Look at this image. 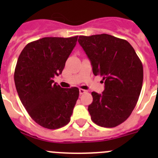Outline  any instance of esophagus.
Segmentation results:
<instances>
[{
  "instance_id": "obj_1",
  "label": "esophagus",
  "mask_w": 158,
  "mask_h": 158,
  "mask_svg": "<svg viewBox=\"0 0 158 158\" xmlns=\"http://www.w3.org/2000/svg\"><path fill=\"white\" fill-rule=\"evenodd\" d=\"M85 92H86V91L84 90V89H79V94H80V95H82V94L85 93Z\"/></svg>"
}]
</instances>
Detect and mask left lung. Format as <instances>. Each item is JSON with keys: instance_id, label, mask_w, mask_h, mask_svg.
I'll use <instances>...</instances> for the list:
<instances>
[{"instance_id": "left-lung-1", "label": "left lung", "mask_w": 158, "mask_h": 158, "mask_svg": "<svg viewBox=\"0 0 158 158\" xmlns=\"http://www.w3.org/2000/svg\"><path fill=\"white\" fill-rule=\"evenodd\" d=\"M79 44L91 62L94 75L102 76L105 90L92 92L88 111L96 125L114 128L125 122L135 109L143 83V66L125 40L111 35L79 36Z\"/></svg>"}]
</instances>
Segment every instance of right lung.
<instances>
[{
  "label": "right lung",
  "mask_w": 158,
  "mask_h": 158,
  "mask_svg": "<svg viewBox=\"0 0 158 158\" xmlns=\"http://www.w3.org/2000/svg\"><path fill=\"white\" fill-rule=\"evenodd\" d=\"M77 39L44 37L29 43L17 60L14 82L19 98L31 118L44 128L57 129L70 122L79 90L62 88L53 78L62 73Z\"/></svg>",
  "instance_id": "1"
}]
</instances>
